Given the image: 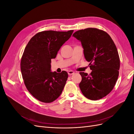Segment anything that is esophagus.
I'll use <instances>...</instances> for the list:
<instances>
[{
    "label": "esophagus",
    "mask_w": 134,
    "mask_h": 134,
    "mask_svg": "<svg viewBox=\"0 0 134 134\" xmlns=\"http://www.w3.org/2000/svg\"><path fill=\"white\" fill-rule=\"evenodd\" d=\"M68 73L69 75H71L74 74V72L73 71H72V70H69V71H68Z\"/></svg>",
    "instance_id": "34e87169"
}]
</instances>
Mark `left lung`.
I'll use <instances>...</instances> for the list:
<instances>
[{"instance_id":"1","label":"left lung","mask_w":134,"mask_h":134,"mask_svg":"<svg viewBox=\"0 0 134 134\" xmlns=\"http://www.w3.org/2000/svg\"><path fill=\"white\" fill-rule=\"evenodd\" d=\"M72 36L81 42L92 70L89 75L80 72V90L91 100L102 98L111 92L118 79L120 61L115 44L107 32L95 28L79 30Z\"/></svg>"}]
</instances>
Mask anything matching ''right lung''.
I'll return each instance as SVG.
<instances>
[{
    "mask_svg": "<svg viewBox=\"0 0 134 134\" xmlns=\"http://www.w3.org/2000/svg\"><path fill=\"white\" fill-rule=\"evenodd\" d=\"M73 31L38 32L25 48L21 62L22 78L28 92L41 102H52L62 94L68 74L65 71H51V59L56 58Z\"/></svg>",
    "mask_w": 134,
    "mask_h": 134,
    "instance_id": "1",
    "label": "right lung"
}]
</instances>
